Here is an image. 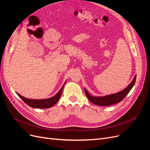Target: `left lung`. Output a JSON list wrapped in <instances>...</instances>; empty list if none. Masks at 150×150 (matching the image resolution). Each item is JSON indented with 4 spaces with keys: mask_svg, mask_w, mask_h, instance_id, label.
<instances>
[{
    "mask_svg": "<svg viewBox=\"0 0 150 150\" xmlns=\"http://www.w3.org/2000/svg\"><path fill=\"white\" fill-rule=\"evenodd\" d=\"M136 78H137V76L135 75L134 78L133 79V81H131V83L127 86L125 89L122 90L121 91L117 93L108 95V96H103V97L92 96L88 93L87 90L86 89H84V92L86 96H87V98L90 101V102H91L94 104H96V105H98V106H102L112 105V104H115L116 103H120V101H121L122 99L125 98L126 95L129 93L130 90L132 89L135 83Z\"/></svg>",
    "mask_w": 150,
    "mask_h": 150,
    "instance_id": "8db88e82",
    "label": "left lung"
}]
</instances>
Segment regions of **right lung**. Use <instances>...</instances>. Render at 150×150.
<instances>
[{"instance_id":"1","label":"right lung","mask_w":150,"mask_h":150,"mask_svg":"<svg viewBox=\"0 0 150 150\" xmlns=\"http://www.w3.org/2000/svg\"><path fill=\"white\" fill-rule=\"evenodd\" d=\"M65 84H64L62 86L61 89L59 90L55 96L51 98H48L46 99H28L23 97L21 96V94H17L18 96H19L25 104H28V106L33 108H40V109H45V108H51L52 106H54V104H56L57 101H59V99H60V97L61 96L62 91L63 89V87H64Z\"/></svg>"}]
</instances>
